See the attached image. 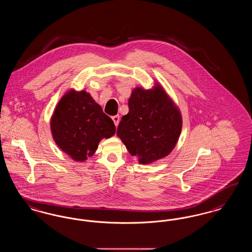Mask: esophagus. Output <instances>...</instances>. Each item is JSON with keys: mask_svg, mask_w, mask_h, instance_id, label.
Segmentation results:
<instances>
[{"mask_svg": "<svg viewBox=\"0 0 252 252\" xmlns=\"http://www.w3.org/2000/svg\"><path fill=\"white\" fill-rule=\"evenodd\" d=\"M112 120L114 122V125L117 126L119 125V122H120V116H119V115L112 116Z\"/></svg>", "mask_w": 252, "mask_h": 252, "instance_id": "obj_1", "label": "esophagus"}]
</instances>
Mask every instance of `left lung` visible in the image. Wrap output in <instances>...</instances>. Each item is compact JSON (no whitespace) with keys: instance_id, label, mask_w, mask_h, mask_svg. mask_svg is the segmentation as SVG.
<instances>
[{"instance_id":"8db88e82","label":"left lung","mask_w":252,"mask_h":252,"mask_svg":"<svg viewBox=\"0 0 252 252\" xmlns=\"http://www.w3.org/2000/svg\"><path fill=\"white\" fill-rule=\"evenodd\" d=\"M128 108L116 134L131 156L141 164H150L170 155L179 140L183 121L179 108L161 84L134 88Z\"/></svg>"}]
</instances>
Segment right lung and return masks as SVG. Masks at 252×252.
<instances>
[{
  "mask_svg": "<svg viewBox=\"0 0 252 252\" xmlns=\"http://www.w3.org/2000/svg\"><path fill=\"white\" fill-rule=\"evenodd\" d=\"M52 138L75 161L92 157L102 139L115 134V126L86 91H67L51 118Z\"/></svg>",
  "mask_w": 252,
  "mask_h": 252,
  "instance_id": "add662e5",
  "label": "right lung"
}]
</instances>
